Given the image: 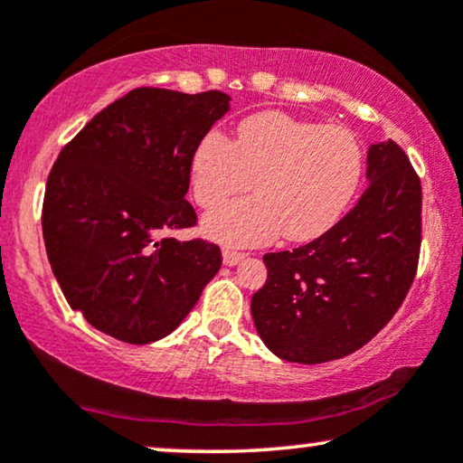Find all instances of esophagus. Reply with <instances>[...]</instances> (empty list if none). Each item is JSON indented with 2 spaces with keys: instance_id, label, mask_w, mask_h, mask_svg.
<instances>
[{
  "instance_id": "esophagus-1",
  "label": "esophagus",
  "mask_w": 463,
  "mask_h": 463,
  "mask_svg": "<svg viewBox=\"0 0 463 463\" xmlns=\"http://www.w3.org/2000/svg\"><path fill=\"white\" fill-rule=\"evenodd\" d=\"M244 257H246L244 252H236V250H230V249L223 250V263L230 265V268H232V265H238Z\"/></svg>"
}]
</instances>
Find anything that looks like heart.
Wrapping results in <instances>:
<instances>
[{
  "mask_svg": "<svg viewBox=\"0 0 463 463\" xmlns=\"http://www.w3.org/2000/svg\"><path fill=\"white\" fill-rule=\"evenodd\" d=\"M364 151L352 130L282 111L240 122L236 143L213 130L192 156V189L213 208L255 187V198L208 213L204 232L225 244L257 246L284 233L290 242L320 238L345 213L363 179Z\"/></svg>",
  "mask_w": 463,
  "mask_h": 463,
  "instance_id": "b5f03b06",
  "label": "heart"
}]
</instances>
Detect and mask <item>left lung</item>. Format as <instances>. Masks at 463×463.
<instances>
[{"instance_id":"obj_1","label":"left lung","mask_w":463,"mask_h":463,"mask_svg":"<svg viewBox=\"0 0 463 463\" xmlns=\"http://www.w3.org/2000/svg\"><path fill=\"white\" fill-rule=\"evenodd\" d=\"M369 187L320 238L268 252L252 295L259 337L288 363L320 364L360 350L392 320L415 280L421 181L394 141L371 145Z\"/></svg>"}]
</instances>
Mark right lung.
I'll return each mask as SVG.
<instances>
[{
  "instance_id": "add662e5",
  "label": "right lung",
  "mask_w": 463,
  "mask_h": 463,
  "mask_svg": "<svg viewBox=\"0 0 463 463\" xmlns=\"http://www.w3.org/2000/svg\"><path fill=\"white\" fill-rule=\"evenodd\" d=\"M230 100L135 88L61 149L43 242L67 303L99 331L135 345L166 337L219 271L217 244L168 233L198 223L185 200L192 156Z\"/></svg>"
}]
</instances>
